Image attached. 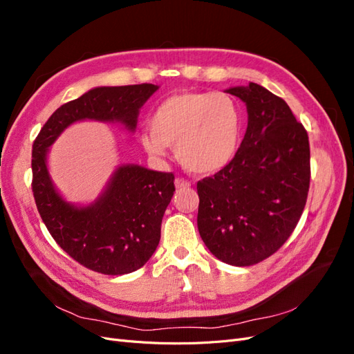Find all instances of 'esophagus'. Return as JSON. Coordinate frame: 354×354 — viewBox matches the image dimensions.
<instances>
[{"label":"esophagus","mask_w":354,"mask_h":354,"mask_svg":"<svg viewBox=\"0 0 354 354\" xmlns=\"http://www.w3.org/2000/svg\"><path fill=\"white\" fill-rule=\"evenodd\" d=\"M176 187L177 189H186V187H190V181L186 180V178H176Z\"/></svg>","instance_id":"obj_1"}]
</instances>
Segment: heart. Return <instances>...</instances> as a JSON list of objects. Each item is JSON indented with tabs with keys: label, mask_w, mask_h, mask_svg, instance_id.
I'll return each instance as SVG.
<instances>
[{
	"label": "heart",
	"mask_w": 354,
	"mask_h": 354,
	"mask_svg": "<svg viewBox=\"0 0 354 354\" xmlns=\"http://www.w3.org/2000/svg\"><path fill=\"white\" fill-rule=\"evenodd\" d=\"M243 116L227 93H180L158 104L151 133L142 136L145 151L162 156L176 146L178 162L196 174L226 168L239 151Z\"/></svg>",
	"instance_id": "heart-1"
}]
</instances>
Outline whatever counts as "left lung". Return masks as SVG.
<instances>
[{
	"instance_id": "obj_1",
	"label": "left lung",
	"mask_w": 354,
	"mask_h": 354,
	"mask_svg": "<svg viewBox=\"0 0 354 354\" xmlns=\"http://www.w3.org/2000/svg\"><path fill=\"white\" fill-rule=\"evenodd\" d=\"M248 112L236 156L198 181V229L207 248L232 266H252L291 236L306 207L310 146L286 102L259 84L226 90Z\"/></svg>"
}]
</instances>
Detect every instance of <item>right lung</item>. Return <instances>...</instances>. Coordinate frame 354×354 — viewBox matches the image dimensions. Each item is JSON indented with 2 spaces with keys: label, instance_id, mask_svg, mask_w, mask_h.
Listing matches in <instances>:
<instances>
[{
  "label": "right lung",
  "instance_id": "1",
  "mask_svg": "<svg viewBox=\"0 0 354 354\" xmlns=\"http://www.w3.org/2000/svg\"><path fill=\"white\" fill-rule=\"evenodd\" d=\"M156 90L153 84L93 88L62 104L32 147V192L42 221L63 251L97 273L127 274L151 259L160 239L164 212L176 192L174 174L122 165L99 199L77 207L53 186L48 147L65 128L84 120L121 122L134 131L138 111Z\"/></svg>",
  "mask_w": 354,
  "mask_h": 354
}]
</instances>
